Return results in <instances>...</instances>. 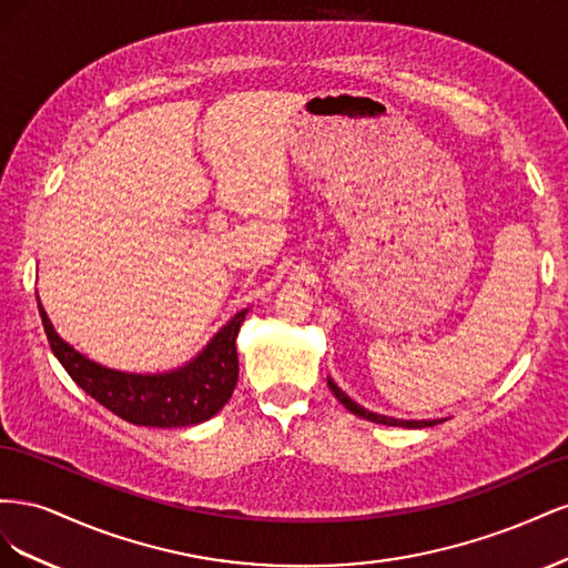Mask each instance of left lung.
I'll return each instance as SVG.
<instances>
[{
  "mask_svg": "<svg viewBox=\"0 0 568 568\" xmlns=\"http://www.w3.org/2000/svg\"><path fill=\"white\" fill-rule=\"evenodd\" d=\"M326 384H329L332 393L338 398V403L346 407L348 412H353V415L363 417V419H369V422H376V424H386V426H403V428H426V426H436L438 422L436 419H422V422H407V419H393V417H384V415H376V412H369L365 409L363 405L353 403L346 393H343L332 379H326Z\"/></svg>",
  "mask_w": 568,
  "mask_h": 568,
  "instance_id": "1",
  "label": "left lung"
}]
</instances>
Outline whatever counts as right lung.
<instances>
[{"instance_id": "right-lung-1", "label": "right lung", "mask_w": 568, "mask_h": 568, "mask_svg": "<svg viewBox=\"0 0 568 568\" xmlns=\"http://www.w3.org/2000/svg\"><path fill=\"white\" fill-rule=\"evenodd\" d=\"M38 307L49 346L71 379L97 403L130 424L159 428L192 426L217 415L232 398L239 379L236 334L246 320V311L222 326L194 363L170 374L142 376L101 367L80 355L54 332L40 298Z\"/></svg>"}]
</instances>
